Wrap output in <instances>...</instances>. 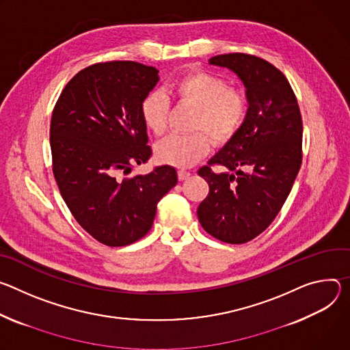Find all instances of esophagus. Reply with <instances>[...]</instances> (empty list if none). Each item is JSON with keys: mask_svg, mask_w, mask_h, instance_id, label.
I'll list each match as a JSON object with an SVG mask.
<instances>
[{"mask_svg": "<svg viewBox=\"0 0 350 350\" xmlns=\"http://www.w3.org/2000/svg\"><path fill=\"white\" fill-rule=\"evenodd\" d=\"M190 172L189 171H185V170H180V171H178V176H179V180H186V179H189L190 178Z\"/></svg>", "mask_w": 350, "mask_h": 350, "instance_id": "esophagus-1", "label": "esophagus"}]
</instances>
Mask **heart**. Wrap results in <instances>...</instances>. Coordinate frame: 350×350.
Masks as SVG:
<instances>
[{
  "label": "heart",
  "instance_id": "1",
  "mask_svg": "<svg viewBox=\"0 0 350 350\" xmlns=\"http://www.w3.org/2000/svg\"><path fill=\"white\" fill-rule=\"evenodd\" d=\"M170 94L180 104L196 108L193 133H172L155 146V157L160 163L175 167H191L207 154L210 140L226 143L241 128L247 111V101L242 92L226 88L221 77L207 72H191L180 76L170 86ZM170 104L160 92L144 97L140 113L147 129L155 136H163L168 125Z\"/></svg>",
  "mask_w": 350,
  "mask_h": 350
}]
</instances>
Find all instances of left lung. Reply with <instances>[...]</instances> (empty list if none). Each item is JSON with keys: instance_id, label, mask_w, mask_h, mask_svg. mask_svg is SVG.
Here are the masks:
<instances>
[{"instance_id": "1", "label": "left lung", "mask_w": 350, "mask_h": 350, "mask_svg": "<svg viewBox=\"0 0 350 350\" xmlns=\"http://www.w3.org/2000/svg\"><path fill=\"white\" fill-rule=\"evenodd\" d=\"M208 64L239 77L249 107L238 132L199 170L210 193L198 217L210 235L239 245L265 230L289 196L301 164V115L285 75L268 61L235 53Z\"/></svg>"}]
</instances>
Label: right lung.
Instances as JSON below:
<instances>
[{
  "label": "right lung",
  "instance_id": "right-lung-1",
  "mask_svg": "<svg viewBox=\"0 0 350 350\" xmlns=\"http://www.w3.org/2000/svg\"><path fill=\"white\" fill-rule=\"evenodd\" d=\"M159 70L133 61L94 64L76 73L53 111V172L75 219L103 245H131L150 230L159 202L178 183L157 167L126 178L151 155L140 105Z\"/></svg>",
  "mask_w": 350,
  "mask_h": 350
}]
</instances>
